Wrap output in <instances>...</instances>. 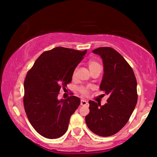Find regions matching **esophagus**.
<instances>
[{
  "mask_svg": "<svg viewBox=\"0 0 157 157\" xmlns=\"http://www.w3.org/2000/svg\"><path fill=\"white\" fill-rule=\"evenodd\" d=\"M80 105L82 106H86L87 105H89V103H88V102H87L86 100H81Z\"/></svg>",
  "mask_w": 157,
  "mask_h": 157,
  "instance_id": "obj_1",
  "label": "esophagus"
}]
</instances>
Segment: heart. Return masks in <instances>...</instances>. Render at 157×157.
<instances>
[{"mask_svg": "<svg viewBox=\"0 0 157 157\" xmlns=\"http://www.w3.org/2000/svg\"><path fill=\"white\" fill-rule=\"evenodd\" d=\"M88 66L90 71H93L95 70L97 68H101L100 65L99 64V63L95 60H90L88 62ZM76 73V70L74 71L73 72V76H75ZM89 87H86V86H82L80 88H79V91L80 94L84 95H86L89 94Z\"/></svg>", "mask_w": 157, "mask_h": 157, "instance_id": "b5f03b06", "label": "heart"}]
</instances>
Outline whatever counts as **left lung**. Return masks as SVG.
<instances>
[{"label":"left lung","instance_id":"1","mask_svg":"<svg viewBox=\"0 0 157 157\" xmlns=\"http://www.w3.org/2000/svg\"><path fill=\"white\" fill-rule=\"evenodd\" d=\"M102 58L104 74L100 89L109 95L107 103L90 100V112L85 117L86 125L100 136H110L125 125L137 103V82L131 66L110 47L93 50Z\"/></svg>","mask_w":157,"mask_h":157}]
</instances>
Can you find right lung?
<instances>
[{"label":"right lung","instance_id":"obj_1","mask_svg":"<svg viewBox=\"0 0 157 157\" xmlns=\"http://www.w3.org/2000/svg\"><path fill=\"white\" fill-rule=\"evenodd\" d=\"M86 50L56 47L38 57L24 82V108L32 126L47 139H57L65 134L71 115L80 99L70 96L58 100L61 87L72 80L74 71Z\"/></svg>","mask_w":157,"mask_h":157}]
</instances>
